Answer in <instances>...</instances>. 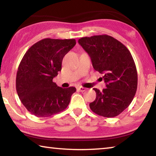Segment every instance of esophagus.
<instances>
[{"mask_svg":"<svg viewBox=\"0 0 156 156\" xmlns=\"http://www.w3.org/2000/svg\"><path fill=\"white\" fill-rule=\"evenodd\" d=\"M77 89L79 90V91L84 92L87 90V88H84V87H77Z\"/></svg>","mask_w":156,"mask_h":156,"instance_id":"obj_1","label":"esophagus"}]
</instances>
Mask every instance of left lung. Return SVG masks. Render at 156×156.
<instances>
[{"label": "left lung", "mask_w": 156, "mask_h": 156, "mask_svg": "<svg viewBox=\"0 0 156 156\" xmlns=\"http://www.w3.org/2000/svg\"><path fill=\"white\" fill-rule=\"evenodd\" d=\"M78 44L91 59L94 69L103 74L106 89L94 88L96 98L90 110L104 117L121 114L131 104L137 89L136 67L131 53L112 37L102 35L82 37Z\"/></svg>", "instance_id": "left-lung-1"}]
</instances>
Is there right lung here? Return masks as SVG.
Masks as SVG:
<instances>
[{
    "label": "right lung",
    "instance_id": "obj_1",
    "mask_svg": "<svg viewBox=\"0 0 156 156\" xmlns=\"http://www.w3.org/2000/svg\"><path fill=\"white\" fill-rule=\"evenodd\" d=\"M76 44L74 39L46 38L25 53L16 76V90L22 104L38 117H50L69 105L76 88L63 89L52 81L61 70L64 56Z\"/></svg>",
    "mask_w": 156,
    "mask_h": 156
}]
</instances>
